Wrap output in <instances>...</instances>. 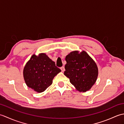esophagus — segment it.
<instances>
[{
	"mask_svg": "<svg viewBox=\"0 0 124 124\" xmlns=\"http://www.w3.org/2000/svg\"><path fill=\"white\" fill-rule=\"evenodd\" d=\"M61 70L62 72H64L65 71V69H64V67H62L61 68Z\"/></svg>",
	"mask_w": 124,
	"mask_h": 124,
	"instance_id": "obj_1",
	"label": "esophagus"
}]
</instances>
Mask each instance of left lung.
Segmentation results:
<instances>
[{
	"label": "left lung",
	"mask_w": 124,
	"mask_h": 124,
	"mask_svg": "<svg viewBox=\"0 0 124 124\" xmlns=\"http://www.w3.org/2000/svg\"><path fill=\"white\" fill-rule=\"evenodd\" d=\"M67 64L64 75L69 78L70 82L80 92L90 90L98 77V68L95 62L83 51L70 52L65 57Z\"/></svg>",
	"instance_id": "1"
}]
</instances>
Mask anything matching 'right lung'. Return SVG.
Listing matches in <instances>:
<instances>
[{
  "label": "right lung",
  "instance_id": "add662e5",
  "mask_svg": "<svg viewBox=\"0 0 124 124\" xmlns=\"http://www.w3.org/2000/svg\"><path fill=\"white\" fill-rule=\"evenodd\" d=\"M61 71L45 53L33 54L23 69L26 85L37 93L43 92L52 85L55 76Z\"/></svg>",
  "mask_w": 124,
  "mask_h": 124
}]
</instances>
